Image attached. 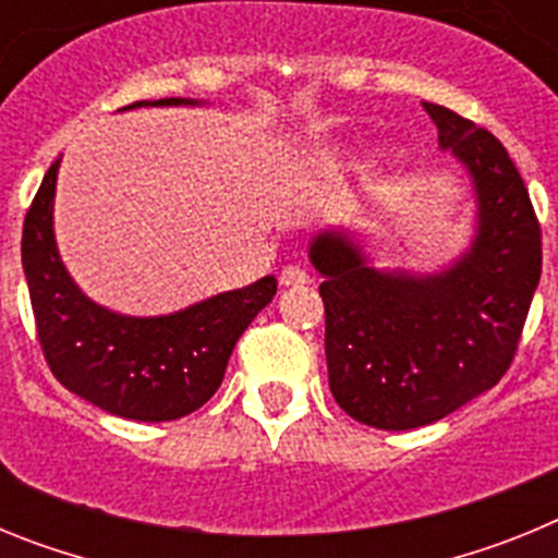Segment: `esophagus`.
Here are the masks:
<instances>
[{
    "label": "esophagus",
    "instance_id": "1",
    "mask_svg": "<svg viewBox=\"0 0 558 558\" xmlns=\"http://www.w3.org/2000/svg\"><path fill=\"white\" fill-rule=\"evenodd\" d=\"M307 282L310 274L304 268H299V265H288V268H282V274H279V284H282V288H299V284Z\"/></svg>",
    "mask_w": 558,
    "mask_h": 558
}]
</instances>
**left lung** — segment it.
<instances>
[{
    "instance_id": "1",
    "label": "left lung",
    "mask_w": 558,
    "mask_h": 558,
    "mask_svg": "<svg viewBox=\"0 0 558 558\" xmlns=\"http://www.w3.org/2000/svg\"><path fill=\"white\" fill-rule=\"evenodd\" d=\"M441 150L470 172L475 243L445 274L377 270L343 231L310 259L324 276L327 368L335 402L377 430L433 425L509 372L542 274V229L506 147L436 102Z\"/></svg>"
}]
</instances>
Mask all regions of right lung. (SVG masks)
<instances>
[{"label":"right lung","mask_w":558,"mask_h":558,"mask_svg":"<svg viewBox=\"0 0 558 558\" xmlns=\"http://www.w3.org/2000/svg\"><path fill=\"white\" fill-rule=\"evenodd\" d=\"M181 102L195 106L181 97L150 106ZM58 165L61 159L44 175L22 231V265L49 372L63 388L113 416L172 422L198 411L223 383L240 335L276 295V279L265 276L159 318H131L100 307L81 293L58 256L52 231Z\"/></svg>","instance_id":"obj_1"}]
</instances>
